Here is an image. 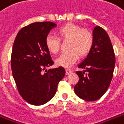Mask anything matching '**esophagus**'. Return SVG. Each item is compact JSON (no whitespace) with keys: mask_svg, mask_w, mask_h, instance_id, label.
I'll return each instance as SVG.
<instances>
[{"mask_svg":"<svg viewBox=\"0 0 124 124\" xmlns=\"http://www.w3.org/2000/svg\"><path fill=\"white\" fill-rule=\"evenodd\" d=\"M72 73V71L71 70H70V69H67V70H66V74L68 75H70V74H71Z\"/></svg>","mask_w":124,"mask_h":124,"instance_id":"esophagus-1","label":"esophagus"}]
</instances>
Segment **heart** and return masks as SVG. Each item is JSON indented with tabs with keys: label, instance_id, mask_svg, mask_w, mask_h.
<instances>
[{
	"label": "heart",
	"instance_id": "heart-1",
	"mask_svg": "<svg viewBox=\"0 0 124 124\" xmlns=\"http://www.w3.org/2000/svg\"><path fill=\"white\" fill-rule=\"evenodd\" d=\"M56 33L58 38L47 36L45 44L49 52L56 54L60 51V40H68L67 49L69 50L62 53L56 60V63L59 66L70 67L77 61L78 56L84 57L90 52L94 38L91 31L86 28H82L73 23H67L58 28Z\"/></svg>",
	"mask_w": 124,
	"mask_h": 124
}]
</instances>
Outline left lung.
I'll use <instances>...</instances> for the list:
<instances>
[{
	"mask_svg": "<svg viewBox=\"0 0 124 124\" xmlns=\"http://www.w3.org/2000/svg\"><path fill=\"white\" fill-rule=\"evenodd\" d=\"M94 42L87 58L78 66L79 80L74 87L75 94L85 101L101 98L109 86L115 66V54L109 35L100 26L93 30Z\"/></svg>",
	"mask_w": 124,
	"mask_h": 124,
	"instance_id": "left-lung-1",
	"label": "left lung"
}]
</instances>
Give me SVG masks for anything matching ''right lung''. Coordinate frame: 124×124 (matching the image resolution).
<instances>
[{"label":"right lung","mask_w":124,"mask_h":124,"mask_svg":"<svg viewBox=\"0 0 124 124\" xmlns=\"http://www.w3.org/2000/svg\"><path fill=\"white\" fill-rule=\"evenodd\" d=\"M56 26L51 22L32 23L18 31L13 43L11 56L13 77L20 96L32 105L41 106L49 101L66 73L62 66L45 70L54 64L45 40Z\"/></svg>","instance_id":"1"}]
</instances>
